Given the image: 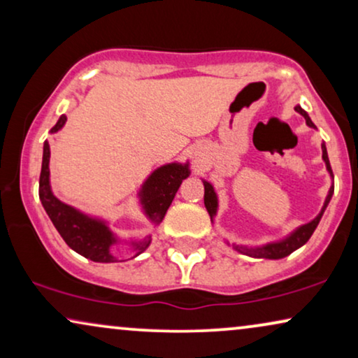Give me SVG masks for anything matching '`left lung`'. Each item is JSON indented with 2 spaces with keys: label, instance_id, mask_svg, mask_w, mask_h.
<instances>
[{
  "label": "left lung",
  "instance_id": "left-lung-1",
  "mask_svg": "<svg viewBox=\"0 0 358 358\" xmlns=\"http://www.w3.org/2000/svg\"><path fill=\"white\" fill-rule=\"evenodd\" d=\"M295 110L298 112V114H301L303 117H305L308 127H311V129H316V125L313 124L310 115L306 114V110H303L300 106H296ZM321 150H322V159H324V163H326L327 173H329L331 178L334 179V176H332L331 164H329V158H327V150H326L324 143L321 145ZM202 180H203V187H205V195H203L205 208H207L210 218H212V222H213L215 215H217V212H218V195H217V192H215L213 185L210 184L208 180H205V179H202ZM332 194H334V185H331L329 192H327V197L324 200V205H322L321 212L316 215V218H313L310 223H305V224H301V227H298L296 229H293V231L288 234V236L280 239V241L267 243V244H262V246H256V248L243 246V244H233V249H236V251L241 252V254H246V256L257 257V259H282V257H287L288 254L296 251L298 248H301L303 244H305L308 239L311 238V234L315 233L316 227L321 222L322 213H324L326 207L331 202ZM227 244L229 246L228 241H227Z\"/></svg>",
  "mask_w": 358,
  "mask_h": 358
}]
</instances>
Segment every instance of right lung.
I'll use <instances>...</instances> for the list:
<instances>
[{"instance_id": "add662e5", "label": "right lung", "mask_w": 358, "mask_h": 358, "mask_svg": "<svg viewBox=\"0 0 358 358\" xmlns=\"http://www.w3.org/2000/svg\"><path fill=\"white\" fill-rule=\"evenodd\" d=\"M66 122V115H62L50 134H57L63 129ZM50 145L48 141L43 143V156H42V171L41 180H38V197L45 208L48 218L52 220L53 227L65 239V243L73 251H76L86 259L94 262H119L110 248L119 243V238L110 231L109 224L106 220L91 217V215L83 213L71 205L58 200L52 192L50 185ZM189 161L187 163H169L156 168L141 185L138 199L140 205L146 218L155 227L163 222L166 212H168L171 202H173L176 192L182 184L185 178H189ZM151 243V234L140 241H130L134 249V257L140 256Z\"/></svg>"}]
</instances>
